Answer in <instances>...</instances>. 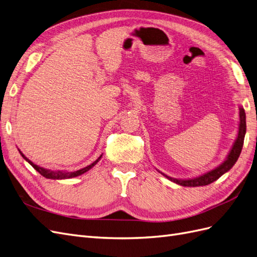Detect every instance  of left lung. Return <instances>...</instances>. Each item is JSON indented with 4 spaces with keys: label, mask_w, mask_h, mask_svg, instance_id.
I'll list each match as a JSON object with an SVG mask.
<instances>
[{
    "label": "left lung",
    "mask_w": 257,
    "mask_h": 257,
    "mask_svg": "<svg viewBox=\"0 0 257 257\" xmlns=\"http://www.w3.org/2000/svg\"><path fill=\"white\" fill-rule=\"evenodd\" d=\"M240 124H239V132H238V137L236 139V142L232 146L231 150L228 154V157L223 164H221L219 167H216L215 169L211 170L203 176H200L198 178H194L190 179V180H178V179L170 178L166 175H164L166 178H168L169 180H172L178 184L183 185V186H201V185H208L210 183H212L213 181L217 180L222 175H224L226 172L235 165V163L237 162L239 155L241 153V150H242V146H243V141H244V135H245V131H246V125H245V112L243 110V108H240Z\"/></svg>",
    "instance_id": "1"
}]
</instances>
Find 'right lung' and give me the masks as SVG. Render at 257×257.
I'll list each match as a JSON object with an SVG mask.
<instances>
[{
    "mask_svg": "<svg viewBox=\"0 0 257 257\" xmlns=\"http://www.w3.org/2000/svg\"><path fill=\"white\" fill-rule=\"evenodd\" d=\"M19 152H20V154L22 155V158L25 159L27 162H29L30 164L32 165V167L36 170V172L40 173L43 177L48 178V179H68V178H74V177H77V176H80V175L84 174L85 172H88L89 169H91V168H92L93 166H94V165L96 164V163L99 161V159L102 158V155H100V157H99L95 162H93L91 165H89V166H87V167H84V168H82V169L76 170V172H72V173H68V172H51V170L44 169V168H42V167H40V166H37V165L33 164L32 162H31L28 158H26L25 155H23V153H22L21 151H19Z\"/></svg>",
    "mask_w": 257,
    "mask_h": 257,
    "instance_id": "right-lung-1",
    "label": "right lung"
}]
</instances>
